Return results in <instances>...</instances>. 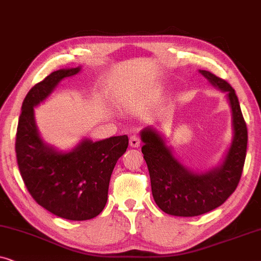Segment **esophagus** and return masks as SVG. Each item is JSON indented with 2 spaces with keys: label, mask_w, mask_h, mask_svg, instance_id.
<instances>
[{
  "label": "esophagus",
  "mask_w": 261,
  "mask_h": 261,
  "mask_svg": "<svg viewBox=\"0 0 261 261\" xmlns=\"http://www.w3.org/2000/svg\"><path fill=\"white\" fill-rule=\"evenodd\" d=\"M140 144H141V141H140V139H139L138 135H132L130 139H129L130 147L137 148V147H139V146H140Z\"/></svg>",
  "instance_id": "1"
}]
</instances>
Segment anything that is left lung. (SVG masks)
Wrapping results in <instances>:
<instances>
[{"instance_id": "8db88e82", "label": "left lung", "mask_w": 261, "mask_h": 261, "mask_svg": "<svg viewBox=\"0 0 261 261\" xmlns=\"http://www.w3.org/2000/svg\"><path fill=\"white\" fill-rule=\"evenodd\" d=\"M199 73L214 88L226 92L231 109L233 140L219 166L205 172L189 170L174 156L165 138L154 127L140 132L153 198L164 213L173 216H198L223 204L240 181L246 159L247 127L235 90L209 71L199 70Z\"/></svg>"}]
</instances>
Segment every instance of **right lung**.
Here are the masks:
<instances>
[{
    "instance_id": "right-lung-1",
    "label": "right lung",
    "mask_w": 261,
    "mask_h": 261,
    "mask_svg": "<svg viewBox=\"0 0 261 261\" xmlns=\"http://www.w3.org/2000/svg\"><path fill=\"white\" fill-rule=\"evenodd\" d=\"M80 71L81 66L55 71L28 91L15 142L17 165L32 197L49 213L71 221L94 219L105 209L110 176L128 147L127 135L95 142L83 139L69 152L42 140L34 107L44 102L64 78Z\"/></svg>"
}]
</instances>
